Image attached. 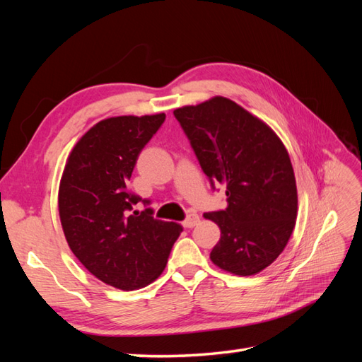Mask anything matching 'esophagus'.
Masks as SVG:
<instances>
[{
  "label": "esophagus",
  "instance_id": "34e87169",
  "mask_svg": "<svg viewBox=\"0 0 362 362\" xmlns=\"http://www.w3.org/2000/svg\"><path fill=\"white\" fill-rule=\"evenodd\" d=\"M198 223H199V216L196 214V213L187 214V217H185L184 222H182L184 228H193V226H196Z\"/></svg>",
  "mask_w": 362,
  "mask_h": 362
}]
</instances>
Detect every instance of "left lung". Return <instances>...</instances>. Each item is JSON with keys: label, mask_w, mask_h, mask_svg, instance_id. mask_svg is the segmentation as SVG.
<instances>
[{"label": "left lung", "mask_w": 362, "mask_h": 362, "mask_svg": "<svg viewBox=\"0 0 362 362\" xmlns=\"http://www.w3.org/2000/svg\"><path fill=\"white\" fill-rule=\"evenodd\" d=\"M213 190L226 208L205 213L221 228L210 258L234 275H255L288 243L298 216L291 161L279 137L231 100L216 96L173 112Z\"/></svg>", "instance_id": "left-lung-1"}]
</instances>
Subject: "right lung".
I'll use <instances>...</instances> for the list:
<instances>
[{
	"label": "right lung",
	"mask_w": 362,
	"mask_h": 362,
	"mask_svg": "<svg viewBox=\"0 0 362 362\" xmlns=\"http://www.w3.org/2000/svg\"><path fill=\"white\" fill-rule=\"evenodd\" d=\"M166 115L117 116L98 122L80 139L64 168L59 213L74 255L98 279L137 290L166 267L182 228L154 218L149 199L128 187L140 151ZM141 202L146 210H134Z\"/></svg>",
	"instance_id": "add662e5"
}]
</instances>
